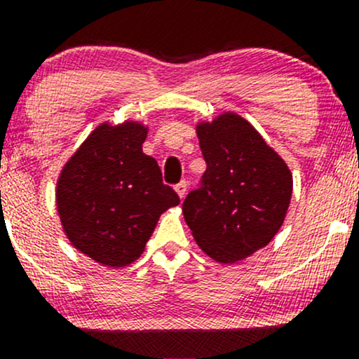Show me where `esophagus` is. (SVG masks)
<instances>
[{
    "label": "esophagus",
    "instance_id": "1",
    "mask_svg": "<svg viewBox=\"0 0 359 359\" xmlns=\"http://www.w3.org/2000/svg\"><path fill=\"white\" fill-rule=\"evenodd\" d=\"M187 187H188L187 181H180V183L175 187L176 194L180 195V198H184V195H187Z\"/></svg>",
    "mask_w": 359,
    "mask_h": 359
}]
</instances>
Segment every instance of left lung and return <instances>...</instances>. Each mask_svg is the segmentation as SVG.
Masks as SVG:
<instances>
[{"label": "left lung", "mask_w": 359, "mask_h": 359, "mask_svg": "<svg viewBox=\"0 0 359 359\" xmlns=\"http://www.w3.org/2000/svg\"><path fill=\"white\" fill-rule=\"evenodd\" d=\"M207 169L183 202L196 245L221 264L264 248L283 226L292 175L262 135L234 113L196 125Z\"/></svg>", "instance_id": "obj_1"}]
</instances>
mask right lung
Instances as JSON below:
<instances>
[{
  "label": "right lung",
  "mask_w": 359,
  "mask_h": 359,
  "mask_svg": "<svg viewBox=\"0 0 359 359\" xmlns=\"http://www.w3.org/2000/svg\"><path fill=\"white\" fill-rule=\"evenodd\" d=\"M147 128L102 123L61 171L56 205L76 250L97 264L125 267L144 253L161 214L180 203L163 183L157 161L145 156Z\"/></svg>",
  "instance_id": "add662e5"
}]
</instances>
